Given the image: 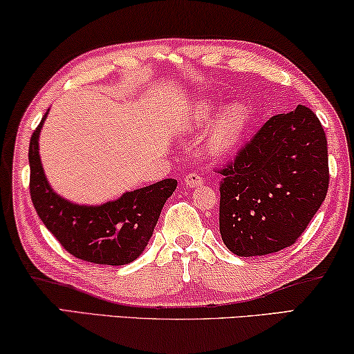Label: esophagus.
I'll return each instance as SVG.
<instances>
[{"label":"esophagus","instance_id":"1","mask_svg":"<svg viewBox=\"0 0 354 354\" xmlns=\"http://www.w3.org/2000/svg\"><path fill=\"white\" fill-rule=\"evenodd\" d=\"M184 183H186L187 187H197L203 184V178L198 176L197 173H189V175H186V178H184Z\"/></svg>","mask_w":354,"mask_h":354}]
</instances>
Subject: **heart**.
<instances>
[{
    "instance_id": "1",
    "label": "heart",
    "mask_w": 354,
    "mask_h": 354,
    "mask_svg": "<svg viewBox=\"0 0 354 354\" xmlns=\"http://www.w3.org/2000/svg\"><path fill=\"white\" fill-rule=\"evenodd\" d=\"M252 109L247 104L236 102L225 107V102L207 97L191 107L186 117V128L202 131L212 127L207 151L212 157H225L241 146L252 125Z\"/></svg>"
}]
</instances>
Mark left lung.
Here are the masks:
<instances>
[{
    "label": "left lung",
    "instance_id": "1",
    "mask_svg": "<svg viewBox=\"0 0 354 354\" xmlns=\"http://www.w3.org/2000/svg\"><path fill=\"white\" fill-rule=\"evenodd\" d=\"M220 234L237 257L290 247L324 202L327 139L311 109L271 117L221 171Z\"/></svg>",
    "mask_w": 354,
    "mask_h": 354
}]
</instances>
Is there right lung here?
<instances>
[{"mask_svg":"<svg viewBox=\"0 0 354 354\" xmlns=\"http://www.w3.org/2000/svg\"><path fill=\"white\" fill-rule=\"evenodd\" d=\"M48 112L33 131L28 147L30 197L39 220L75 258L96 265H128L146 248L178 181L162 179L101 205L67 201L48 183L39 157V133Z\"/></svg>","mask_w":354,"mask_h":354,"instance_id":"1","label":"right lung"}]
</instances>
